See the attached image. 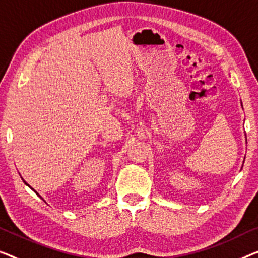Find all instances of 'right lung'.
Returning a JSON list of instances; mask_svg holds the SVG:
<instances>
[{"label": "right lung", "mask_w": 258, "mask_h": 258, "mask_svg": "<svg viewBox=\"0 0 258 258\" xmlns=\"http://www.w3.org/2000/svg\"><path fill=\"white\" fill-rule=\"evenodd\" d=\"M24 182H25V181H24ZM25 184H26V185H29V184L26 183V182H25ZM29 187H30V185H29ZM30 188H31V187H30ZM31 189H33V188H31ZM33 190H34V189H33ZM35 192H37V191H35Z\"/></svg>", "instance_id": "add662e5"}]
</instances>
